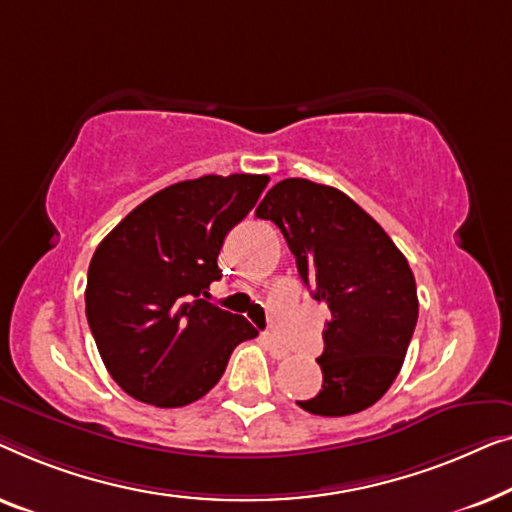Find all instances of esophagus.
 <instances>
[{
	"label": "esophagus",
	"mask_w": 512,
	"mask_h": 512,
	"mask_svg": "<svg viewBox=\"0 0 512 512\" xmlns=\"http://www.w3.org/2000/svg\"><path fill=\"white\" fill-rule=\"evenodd\" d=\"M262 341H264V345H266V350L271 352V357H273V359H285L287 355H290V350H287L285 345L280 343L278 338L273 336V334H264V336H262Z\"/></svg>",
	"instance_id": "esophagus-1"
}]
</instances>
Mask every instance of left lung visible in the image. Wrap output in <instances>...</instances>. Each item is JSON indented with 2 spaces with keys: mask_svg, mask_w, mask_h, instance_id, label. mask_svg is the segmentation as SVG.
I'll return each mask as SVG.
<instances>
[{
  "mask_svg": "<svg viewBox=\"0 0 512 512\" xmlns=\"http://www.w3.org/2000/svg\"><path fill=\"white\" fill-rule=\"evenodd\" d=\"M276 222L299 276L331 318L318 357L322 390L297 401L313 415L369 408L399 376L417 322V287L408 259L348 194L306 178H285L257 206Z\"/></svg>",
  "mask_w": 512,
  "mask_h": 512,
  "instance_id": "1",
  "label": "left lung"
}]
</instances>
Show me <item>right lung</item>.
Returning <instances> with one entry per match:
<instances>
[{
    "label": "right lung",
    "instance_id": "obj_1",
    "mask_svg": "<svg viewBox=\"0 0 512 512\" xmlns=\"http://www.w3.org/2000/svg\"><path fill=\"white\" fill-rule=\"evenodd\" d=\"M269 176H201L155 192L99 243L85 315L106 371L129 397L181 408L211 392L257 329L208 299L229 229Z\"/></svg>",
    "mask_w": 512,
    "mask_h": 512
}]
</instances>
